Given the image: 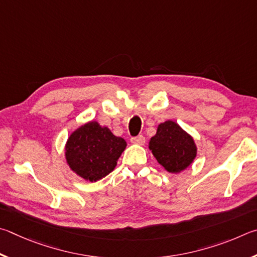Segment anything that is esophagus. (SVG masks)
<instances>
[{"label":"esophagus","mask_w":257,"mask_h":257,"mask_svg":"<svg viewBox=\"0 0 257 257\" xmlns=\"http://www.w3.org/2000/svg\"><path fill=\"white\" fill-rule=\"evenodd\" d=\"M131 142L133 145H139V146H143L146 143V138L143 136H138L131 139Z\"/></svg>","instance_id":"34e87169"}]
</instances>
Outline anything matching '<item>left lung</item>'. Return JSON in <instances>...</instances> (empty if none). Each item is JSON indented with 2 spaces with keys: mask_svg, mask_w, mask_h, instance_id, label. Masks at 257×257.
Returning a JSON list of instances; mask_svg holds the SVG:
<instances>
[{
  "mask_svg": "<svg viewBox=\"0 0 257 257\" xmlns=\"http://www.w3.org/2000/svg\"><path fill=\"white\" fill-rule=\"evenodd\" d=\"M149 149L157 161L172 174L190 167L197 151L194 139L174 120L158 125L156 136L150 139Z\"/></svg>",
  "mask_w": 257,
  "mask_h": 257,
  "instance_id": "1",
  "label": "left lung"
}]
</instances>
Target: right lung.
<instances>
[{
    "label": "right lung",
    "mask_w": 257,
    "mask_h": 257,
    "mask_svg": "<svg viewBox=\"0 0 257 257\" xmlns=\"http://www.w3.org/2000/svg\"><path fill=\"white\" fill-rule=\"evenodd\" d=\"M126 142L106 126L91 120L71 134L65 145V159L72 172L89 182H97L111 173Z\"/></svg>",
    "instance_id": "right-lung-1"
}]
</instances>
